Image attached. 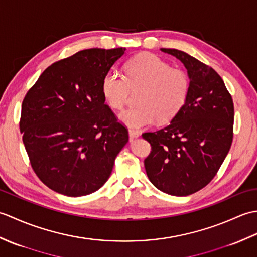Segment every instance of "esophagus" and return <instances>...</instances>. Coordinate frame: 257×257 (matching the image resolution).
Here are the masks:
<instances>
[{
  "label": "esophagus",
  "instance_id": "34e87169",
  "mask_svg": "<svg viewBox=\"0 0 257 257\" xmlns=\"http://www.w3.org/2000/svg\"><path fill=\"white\" fill-rule=\"evenodd\" d=\"M140 136V134L138 132H136V130H133V129H129V138L130 140H133L135 138H138Z\"/></svg>",
  "mask_w": 257,
  "mask_h": 257
}]
</instances>
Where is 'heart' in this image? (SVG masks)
Wrapping results in <instances>:
<instances>
[{"instance_id": "1", "label": "heart", "mask_w": 257, "mask_h": 257, "mask_svg": "<svg viewBox=\"0 0 257 257\" xmlns=\"http://www.w3.org/2000/svg\"><path fill=\"white\" fill-rule=\"evenodd\" d=\"M137 107L119 114V120L132 129L167 122L181 110L190 91L189 75L181 68L150 53L140 54L124 65V76L108 72L102 78L101 92L107 105L119 110L128 101L130 92L138 91Z\"/></svg>"}]
</instances>
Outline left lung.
Returning a JSON list of instances; mask_svg holds the SVG:
<instances>
[{"label": "left lung", "instance_id": "obj_1", "mask_svg": "<svg viewBox=\"0 0 257 257\" xmlns=\"http://www.w3.org/2000/svg\"><path fill=\"white\" fill-rule=\"evenodd\" d=\"M161 51L183 63L190 91L167 127L143 134L151 146L145 168L157 189L185 196L212 181L230 151L234 105L224 81L209 65L174 48Z\"/></svg>", "mask_w": 257, "mask_h": 257}]
</instances>
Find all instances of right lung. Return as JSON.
Masks as SVG:
<instances>
[{
  "label": "right lung",
  "mask_w": 257,
  "mask_h": 257,
  "mask_svg": "<svg viewBox=\"0 0 257 257\" xmlns=\"http://www.w3.org/2000/svg\"><path fill=\"white\" fill-rule=\"evenodd\" d=\"M125 48H89L53 63L22 102L20 130L33 171L67 196L101 188L128 143L125 125L105 103L101 83Z\"/></svg>",
  "instance_id": "obj_1"
}]
</instances>
